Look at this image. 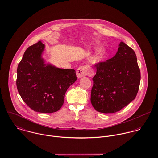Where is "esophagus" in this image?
<instances>
[{"label": "esophagus", "instance_id": "obj_1", "mask_svg": "<svg viewBox=\"0 0 158 158\" xmlns=\"http://www.w3.org/2000/svg\"><path fill=\"white\" fill-rule=\"evenodd\" d=\"M76 73H77V77L79 78H82L86 75L92 76L94 74L92 70L88 65H84L83 66L79 67L77 69Z\"/></svg>", "mask_w": 158, "mask_h": 158}]
</instances>
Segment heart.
Wrapping results in <instances>:
<instances>
[{"label": "heart", "instance_id": "heart-1", "mask_svg": "<svg viewBox=\"0 0 158 158\" xmlns=\"http://www.w3.org/2000/svg\"><path fill=\"white\" fill-rule=\"evenodd\" d=\"M105 50L103 48H101L99 49L98 52V59H102L104 55H105Z\"/></svg>", "mask_w": 158, "mask_h": 158}]
</instances>
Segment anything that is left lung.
I'll return each mask as SVG.
<instances>
[{
	"mask_svg": "<svg viewBox=\"0 0 158 158\" xmlns=\"http://www.w3.org/2000/svg\"><path fill=\"white\" fill-rule=\"evenodd\" d=\"M90 102L100 113H115L132 102L139 89L140 72L135 51L120 42L115 55L95 64Z\"/></svg>",
	"mask_w": 158,
	"mask_h": 158,
	"instance_id": "8db88e82",
	"label": "left lung"
}]
</instances>
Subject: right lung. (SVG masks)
<instances>
[{"label":"right lung","instance_id":"right-lung-1","mask_svg":"<svg viewBox=\"0 0 158 158\" xmlns=\"http://www.w3.org/2000/svg\"><path fill=\"white\" fill-rule=\"evenodd\" d=\"M41 41L25 50L17 69L16 86L23 102L32 110L41 113L58 111L63 106L69 87L75 82L73 69L46 66Z\"/></svg>","mask_w":158,"mask_h":158}]
</instances>
